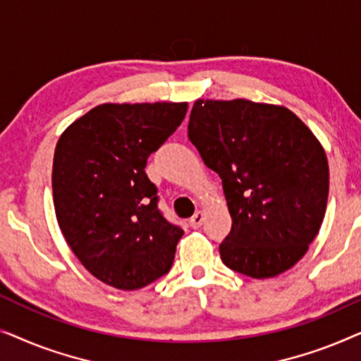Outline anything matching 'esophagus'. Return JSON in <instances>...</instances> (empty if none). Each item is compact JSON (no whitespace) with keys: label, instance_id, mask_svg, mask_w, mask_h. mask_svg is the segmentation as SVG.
Masks as SVG:
<instances>
[{"label":"esophagus","instance_id":"esophagus-1","mask_svg":"<svg viewBox=\"0 0 361 361\" xmlns=\"http://www.w3.org/2000/svg\"><path fill=\"white\" fill-rule=\"evenodd\" d=\"M189 224H190L192 228H195V230L200 228L202 224H204V214H202V212H197V214L190 219Z\"/></svg>","mask_w":361,"mask_h":361}]
</instances>
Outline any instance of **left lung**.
<instances>
[{
    "mask_svg": "<svg viewBox=\"0 0 361 361\" xmlns=\"http://www.w3.org/2000/svg\"><path fill=\"white\" fill-rule=\"evenodd\" d=\"M189 140L224 185L231 215L220 243L226 268L255 279L293 268L327 209L329 162L312 131L284 106L197 100Z\"/></svg>",
    "mask_w": 361,
    "mask_h": 361,
    "instance_id": "obj_1",
    "label": "left lung"
}]
</instances>
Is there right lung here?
Returning <instances> with one entry per match:
<instances>
[{
    "label": "right lung",
    "instance_id": "obj_1",
    "mask_svg": "<svg viewBox=\"0 0 361 361\" xmlns=\"http://www.w3.org/2000/svg\"><path fill=\"white\" fill-rule=\"evenodd\" d=\"M185 113L187 103H105L73 121L57 142L59 226L102 283L135 290L169 273L184 230L162 215L145 167Z\"/></svg>",
    "mask_w": 361,
    "mask_h": 361
}]
</instances>
